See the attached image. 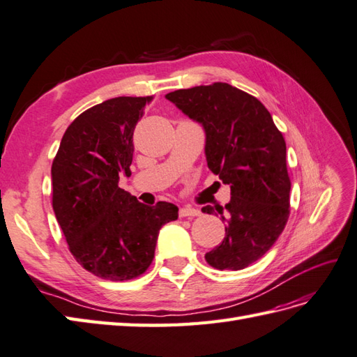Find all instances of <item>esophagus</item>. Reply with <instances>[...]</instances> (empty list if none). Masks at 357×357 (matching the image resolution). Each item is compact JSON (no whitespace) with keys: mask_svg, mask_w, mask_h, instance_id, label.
<instances>
[{"mask_svg":"<svg viewBox=\"0 0 357 357\" xmlns=\"http://www.w3.org/2000/svg\"><path fill=\"white\" fill-rule=\"evenodd\" d=\"M201 216V210L192 208V206H182L179 208V218H196Z\"/></svg>","mask_w":357,"mask_h":357,"instance_id":"1","label":"esophagus"}]
</instances>
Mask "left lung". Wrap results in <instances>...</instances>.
Masks as SVG:
<instances>
[{"label":"left lung","instance_id":"obj_1","mask_svg":"<svg viewBox=\"0 0 357 357\" xmlns=\"http://www.w3.org/2000/svg\"><path fill=\"white\" fill-rule=\"evenodd\" d=\"M205 130L208 169L231 187L218 206L225 237L205 254L220 271L245 269L266 254L283 233L291 206L286 141L264 105L223 82L178 89L165 96ZM202 213L213 214L206 205Z\"/></svg>","mask_w":357,"mask_h":357}]
</instances>
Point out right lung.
Returning <instances> with one entry per match:
<instances>
[{
    "label": "right lung",
    "instance_id": "right-lung-1",
    "mask_svg": "<svg viewBox=\"0 0 357 357\" xmlns=\"http://www.w3.org/2000/svg\"><path fill=\"white\" fill-rule=\"evenodd\" d=\"M149 97H115L89 107L62 137L52 165L53 210L70 252L88 272L111 281L151 266L160 229L178 206H149L119 187L130 176L134 130Z\"/></svg>",
    "mask_w": 357,
    "mask_h": 357
}]
</instances>
